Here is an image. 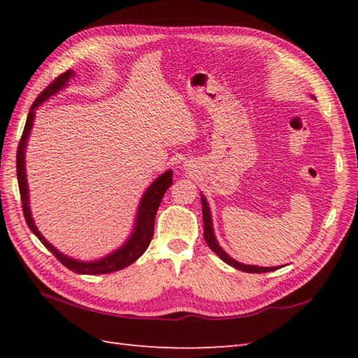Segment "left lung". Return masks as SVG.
<instances>
[{
    "mask_svg": "<svg viewBox=\"0 0 358 358\" xmlns=\"http://www.w3.org/2000/svg\"><path fill=\"white\" fill-rule=\"evenodd\" d=\"M202 220H203V239H206V243L208 244V247L211 250H213L217 257H220L224 262H227L229 266L238 268V271H243L247 273H264V272H272L276 271L278 267H257V266H244V264H239L238 261L231 259L227 253H225L220 244H217V241L215 238V233H213V225H211V216H210V208H208V203L206 201V198L202 196Z\"/></svg>",
    "mask_w": 358,
    "mask_h": 358,
    "instance_id": "obj_1",
    "label": "left lung"
}]
</instances>
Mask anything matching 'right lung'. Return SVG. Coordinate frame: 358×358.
<instances>
[{
    "instance_id": "add662e5",
    "label": "right lung",
    "mask_w": 358,
    "mask_h": 358,
    "mask_svg": "<svg viewBox=\"0 0 358 358\" xmlns=\"http://www.w3.org/2000/svg\"><path fill=\"white\" fill-rule=\"evenodd\" d=\"M71 76H72V71H66V72H63V74L58 76L52 83H49L46 90L41 91L40 96L35 99V101L31 106V111H29L23 134H21L18 150H17V176H18L21 207H23V215H24V220L29 225V229L34 231V235L41 241L43 245H45L46 249L52 253L64 267H68L69 271L76 272V273H82V275L111 273V272L122 271V268H125L129 264H133V262L141 258L143 252L148 249V245L152 239V233H155V221H156L157 208L160 206V202H162L165 192L173 184V171L164 173L156 182H152V185L147 189V193L143 194L141 207H138L137 221H136L133 236H131L128 239V243L125 245H122V249H119L117 252H114L109 255V257L100 259V261H96V262H82V261H76V259L66 257V255L58 252L54 245H50L48 241L40 235V231L36 230L34 220H32V215H31V210H29V193H27V182H26V170H24V148H26L27 137H29V133H31V128L34 123L35 108L40 106L43 101L52 96V94H55L58 90H62V87L66 85Z\"/></svg>"
}]
</instances>
